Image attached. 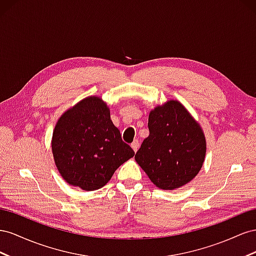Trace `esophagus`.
Masks as SVG:
<instances>
[{"label":"esophagus","instance_id":"1","mask_svg":"<svg viewBox=\"0 0 256 256\" xmlns=\"http://www.w3.org/2000/svg\"><path fill=\"white\" fill-rule=\"evenodd\" d=\"M138 146H140V142H138V140H135L132 144H130V147L133 148V150L136 152L138 150Z\"/></svg>","mask_w":256,"mask_h":256}]
</instances>
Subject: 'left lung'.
<instances>
[{
  "instance_id": "obj_1",
  "label": "left lung",
  "mask_w": 256,
  "mask_h": 256,
  "mask_svg": "<svg viewBox=\"0 0 256 256\" xmlns=\"http://www.w3.org/2000/svg\"><path fill=\"white\" fill-rule=\"evenodd\" d=\"M149 136L135 160L158 188L174 190L193 180L206 156L198 123L180 102L170 100L149 114Z\"/></svg>"
}]
</instances>
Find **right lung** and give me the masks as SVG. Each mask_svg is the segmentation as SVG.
Masks as SVG:
<instances>
[{
  "label": "right lung",
  "mask_w": 256,
  "mask_h": 256,
  "mask_svg": "<svg viewBox=\"0 0 256 256\" xmlns=\"http://www.w3.org/2000/svg\"><path fill=\"white\" fill-rule=\"evenodd\" d=\"M51 148L62 178L84 191L104 186L135 154L114 126L107 104L98 96L84 98L60 116Z\"/></svg>",
  "instance_id": "right-lung-1"
}]
</instances>
